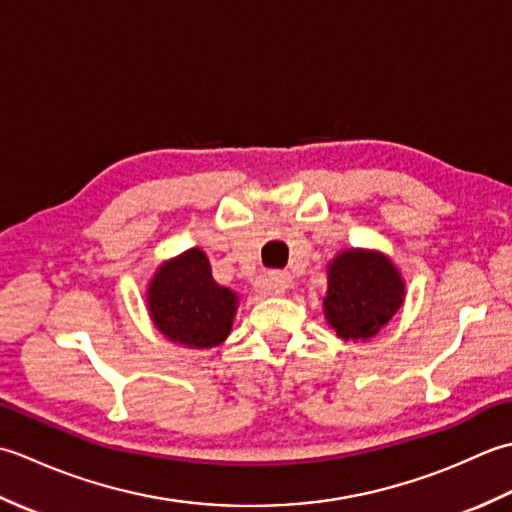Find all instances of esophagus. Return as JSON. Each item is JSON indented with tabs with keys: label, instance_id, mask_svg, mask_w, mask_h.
I'll return each instance as SVG.
<instances>
[{
	"label": "esophagus",
	"instance_id": "34e87169",
	"mask_svg": "<svg viewBox=\"0 0 512 512\" xmlns=\"http://www.w3.org/2000/svg\"><path fill=\"white\" fill-rule=\"evenodd\" d=\"M290 284H292V277L288 273L277 270V273L266 275V279L262 281V290L266 295H284V292L290 288Z\"/></svg>",
	"mask_w": 512,
	"mask_h": 512
}]
</instances>
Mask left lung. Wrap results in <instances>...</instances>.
Segmentation results:
<instances>
[{
    "label": "left lung",
    "mask_w": 512,
    "mask_h": 512,
    "mask_svg": "<svg viewBox=\"0 0 512 512\" xmlns=\"http://www.w3.org/2000/svg\"><path fill=\"white\" fill-rule=\"evenodd\" d=\"M407 284L376 248H345L328 264L323 314L343 341H369L400 310Z\"/></svg>",
    "instance_id": "left-lung-1"
}]
</instances>
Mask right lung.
<instances>
[{"label":"right lung","instance_id":"right-lung-1","mask_svg":"<svg viewBox=\"0 0 512 512\" xmlns=\"http://www.w3.org/2000/svg\"><path fill=\"white\" fill-rule=\"evenodd\" d=\"M145 297L154 328L171 343L193 350L222 345L239 308V295L213 279L200 246L165 259L149 279Z\"/></svg>","mask_w":512,"mask_h":512}]
</instances>
